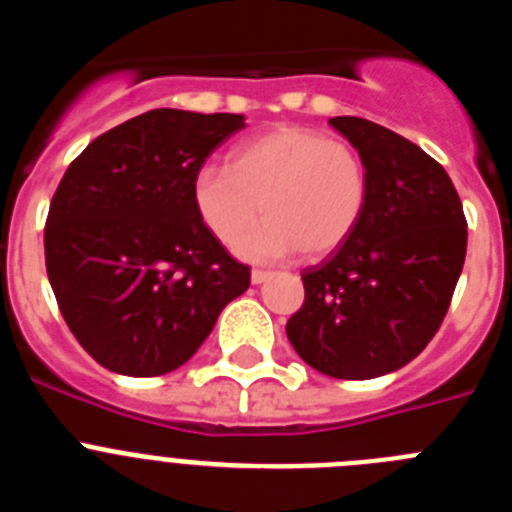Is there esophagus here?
Returning <instances> with one entry per match:
<instances>
[{
	"mask_svg": "<svg viewBox=\"0 0 512 512\" xmlns=\"http://www.w3.org/2000/svg\"><path fill=\"white\" fill-rule=\"evenodd\" d=\"M269 277H271V271H264V269H253L251 271V282L253 284H264Z\"/></svg>",
	"mask_w": 512,
	"mask_h": 512,
	"instance_id": "obj_1",
	"label": "esophagus"
}]
</instances>
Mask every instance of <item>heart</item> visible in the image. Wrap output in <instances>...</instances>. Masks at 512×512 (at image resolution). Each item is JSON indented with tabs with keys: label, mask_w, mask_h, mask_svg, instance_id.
<instances>
[{
	"label": "heart",
	"mask_w": 512,
	"mask_h": 512,
	"mask_svg": "<svg viewBox=\"0 0 512 512\" xmlns=\"http://www.w3.org/2000/svg\"><path fill=\"white\" fill-rule=\"evenodd\" d=\"M369 169L351 143L323 130L277 128L228 153L223 166H202L192 205L207 233L248 261L325 256L351 238L369 205Z\"/></svg>",
	"instance_id": "obj_1"
}]
</instances>
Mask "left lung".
I'll use <instances>...</instances> for the list:
<instances>
[{"label":"left lung","instance_id":"8db88e82","mask_svg":"<svg viewBox=\"0 0 512 512\" xmlns=\"http://www.w3.org/2000/svg\"><path fill=\"white\" fill-rule=\"evenodd\" d=\"M364 156L369 205L336 253L302 271L305 302L287 338L336 379L397 372L441 328L467 256V217L423 148L364 117H330Z\"/></svg>","mask_w":512,"mask_h":512}]
</instances>
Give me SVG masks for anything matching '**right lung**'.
<instances>
[{"instance_id":"1","label":"right lung","mask_w":512,"mask_h":512,"mask_svg":"<svg viewBox=\"0 0 512 512\" xmlns=\"http://www.w3.org/2000/svg\"><path fill=\"white\" fill-rule=\"evenodd\" d=\"M243 115L151 110L94 138L45 220V269L61 315L97 364L158 377L192 359L251 269L192 205V179Z\"/></svg>"}]
</instances>
